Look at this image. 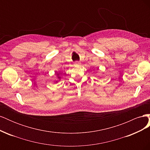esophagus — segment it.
Wrapping results in <instances>:
<instances>
[{"mask_svg":"<svg viewBox=\"0 0 150 150\" xmlns=\"http://www.w3.org/2000/svg\"><path fill=\"white\" fill-rule=\"evenodd\" d=\"M74 65L79 66V65H81V62L79 61H76V62H74Z\"/></svg>","mask_w":150,"mask_h":150,"instance_id":"34e87169","label":"esophagus"}]
</instances>
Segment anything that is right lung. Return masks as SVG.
<instances>
[{
  "label": "right lung",
  "instance_id": "1",
  "mask_svg": "<svg viewBox=\"0 0 150 150\" xmlns=\"http://www.w3.org/2000/svg\"><path fill=\"white\" fill-rule=\"evenodd\" d=\"M57 76H58V75H57ZM57 78H58L59 79H60V77H59V76H58V77H57ZM56 82H57V81H56Z\"/></svg>",
  "mask_w": 150,
  "mask_h": 150
}]
</instances>
